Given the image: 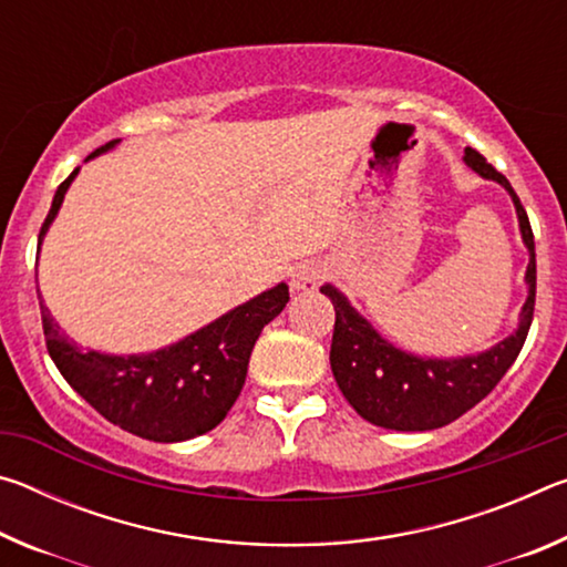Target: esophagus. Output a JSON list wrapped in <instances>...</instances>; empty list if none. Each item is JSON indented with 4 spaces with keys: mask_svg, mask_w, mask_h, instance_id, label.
<instances>
[{
    "mask_svg": "<svg viewBox=\"0 0 567 567\" xmlns=\"http://www.w3.org/2000/svg\"><path fill=\"white\" fill-rule=\"evenodd\" d=\"M324 272H328V267H324V262H320V260L300 262L292 270V275H290L292 290L295 292H310V290H315V287H318L320 280L324 277Z\"/></svg>",
    "mask_w": 567,
    "mask_h": 567,
    "instance_id": "esophagus-1",
    "label": "esophagus"
}]
</instances>
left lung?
<instances>
[{
  "label": "left lung",
  "instance_id": "1",
  "mask_svg": "<svg viewBox=\"0 0 567 567\" xmlns=\"http://www.w3.org/2000/svg\"><path fill=\"white\" fill-rule=\"evenodd\" d=\"M465 165L480 177L493 179L513 197L517 225L530 255L525 270L527 297L520 310L517 330L491 350L463 358H422L405 352L372 328L368 318L354 310L348 297L334 285H322L334 307V332L330 348L332 375L344 400L358 415L372 425L400 433H422L443 427L465 415L485 395H491L501 378L511 370L523 350L535 310V239L530 219L517 199L511 182L505 179L477 150L465 147Z\"/></svg>",
  "mask_w": 567,
  "mask_h": 567
}]
</instances>
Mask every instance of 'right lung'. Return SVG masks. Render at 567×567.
I'll return each instance as SVG.
<instances>
[{
  "mask_svg": "<svg viewBox=\"0 0 567 567\" xmlns=\"http://www.w3.org/2000/svg\"><path fill=\"white\" fill-rule=\"evenodd\" d=\"M117 142L94 150L87 159L112 150ZM76 172L80 167L54 192L40 233V249ZM287 300L290 290L280 282L179 342L140 354L82 350L54 322L42 295L40 310L47 350L74 392H80L112 425L132 435L155 443H182L209 433L225 420L245 385L257 338L265 324L285 310Z\"/></svg>",
  "mask_w": 567,
  "mask_h": 567,
  "instance_id": "right-lung-1",
  "label": "right lung"
}]
</instances>
